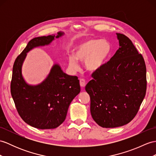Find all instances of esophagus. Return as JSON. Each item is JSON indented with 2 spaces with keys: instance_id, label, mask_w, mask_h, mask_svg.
<instances>
[{
  "instance_id": "1",
  "label": "esophagus",
  "mask_w": 156,
  "mask_h": 156,
  "mask_svg": "<svg viewBox=\"0 0 156 156\" xmlns=\"http://www.w3.org/2000/svg\"><path fill=\"white\" fill-rule=\"evenodd\" d=\"M79 83H80V85L81 87H85V86L86 85V81L84 79H79Z\"/></svg>"
}]
</instances>
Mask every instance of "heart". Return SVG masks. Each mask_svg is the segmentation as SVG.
<instances>
[{"label":"heart","instance_id":"1","mask_svg":"<svg viewBox=\"0 0 156 156\" xmlns=\"http://www.w3.org/2000/svg\"><path fill=\"white\" fill-rule=\"evenodd\" d=\"M111 45L107 40L90 38L82 41L74 49V55L68 58V65L71 69L79 68L78 61L84 62L87 70L94 71L103 66L111 54Z\"/></svg>","mask_w":156,"mask_h":156}]
</instances>
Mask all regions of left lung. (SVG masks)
<instances>
[{"label": "left lung", "mask_w": 156, "mask_h": 156, "mask_svg": "<svg viewBox=\"0 0 156 156\" xmlns=\"http://www.w3.org/2000/svg\"><path fill=\"white\" fill-rule=\"evenodd\" d=\"M120 48L108 62L91 75L85 90L93 120L102 128L129 123L146 95V67L141 54L127 36L116 33Z\"/></svg>", "instance_id": "obj_1"}]
</instances>
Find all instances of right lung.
Instances as JSON below:
<instances>
[{"instance_id":"1","label":"right lung","mask_w":156,"mask_h":156,"mask_svg":"<svg viewBox=\"0 0 156 156\" xmlns=\"http://www.w3.org/2000/svg\"><path fill=\"white\" fill-rule=\"evenodd\" d=\"M63 34L58 32L55 37ZM54 36L37 37L29 41L15 60L10 83L11 95L19 115L26 123L42 130L55 128L63 122L70 103L81 90L78 77L63 73L56 64L38 85H28L22 77V65L26 53L34 47L49 44Z\"/></svg>"}]
</instances>
